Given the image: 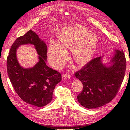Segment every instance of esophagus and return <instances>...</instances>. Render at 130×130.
Listing matches in <instances>:
<instances>
[{
  "instance_id": "34e87169",
  "label": "esophagus",
  "mask_w": 130,
  "mask_h": 130,
  "mask_svg": "<svg viewBox=\"0 0 130 130\" xmlns=\"http://www.w3.org/2000/svg\"><path fill=\"white\" fill-rule=\"evenodd\" d=\"M63 76L66 77V78H70V77H71V75H70V74H69V73H66V74H65Z\"/></svg>"
}]
</instances>
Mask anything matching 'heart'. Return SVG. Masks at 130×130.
I'll list each match as a JSON object with an SVG mask.
<instances>
[{"label": "heart", "mask_w": 130, "mask_h": 130, "mask_svg": "<svg viewBox=\"0 0 130 130\" xmlns=\"http://www.w3.org/2000/svg\"><path fill=\"white\" fill-rule=\"evenodd\" d=\"M59 43L52 41L49 49V57L57 67L65 62L67 52L64 48H73L72 55L77 63H87L93 57L98 42L97 36L82 25L68 26L58 35Z\"/></svg>", "instance_id": "heart-1"}]
</instances>
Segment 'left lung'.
<instances>
[{"label": "left lung", "instance_id": "1", "mask_svg": "<svg viewBox=\"0 0 130 130\" xmlns=\"http://www.w3.org/2000/svg\"><path fill=\"white\" fill-rule=\"evenodd\" d=\"M103 57L93 59L75 74L83 85L77 100L85 108H98L109 103L124 80L126 62L123 51L115 50L113 57L106 64L102 62Z\"/></svg>", "mask_w": 130, "mask_h": 130}]
</instances>
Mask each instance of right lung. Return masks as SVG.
<instances>
[{
	"label": "right lung",
	"mask_w": 130,
	"mask_h": 130,
	"mask_svg": "<svg viewBox=\"0 0 130 130\" xmlns=\"http://www.w3.org/2000/svg\"><path fill=\"white\" fill-rule=\"evenodd\" d=\"M34 45L39 55V62L32 68L24 69L17 60V49L21 45ZM47 46L38 35L30 30L16 39L7 59L9 77L15 92L25 103L43 107L53 99L56 85L61 82V75L46 64Z\"/></svg>",
	"instance_id": "1"
}]
</instances>
